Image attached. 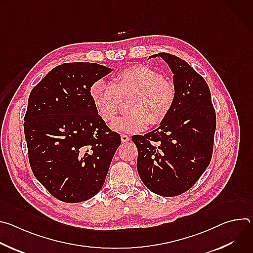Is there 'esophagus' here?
<instances>
[{"mask_svg":"<svg viewBox=\"0 0 253 253\" xmlns=\"http://www.w3.org/2000/svg\"><path fill=\"white\" fill-rule=\"evenodd\" d=\"M121 140L122 142H128L130 140V137L126 134H121Z\"/></svg>","mask_w":253,"mask_h":253,"instance_id":"1","label":"esophagus"}]
</instances>
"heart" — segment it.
<instances>
[{"instance_id": "obj_1", "label": "heart", "mask_w": 253, "mask_h": 253, "mask_svg": "<svg viewBox=\"0 0 253 253\" xmlns=\"http://www.w3.org/2000/svg\"><path fill=\"white\" fill-rule=\"evenodd\" d=\"M90 95L98 115L105 122L113 121L122 99L130 98L127 104L129 113L118 117L111 128L131 134L145 130L149 123L158 125L165 121L176 101L174 85L164 80L156 70L142 65L124 69L113 83L94 82Z\"/></svg>"}]
</instances>
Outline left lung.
I'll use <instances>...</instances> for the list:
<instances>
[{
	"label": "left lung",
	"mask_w": 253,
	"mask_h": 253,
	"mask_svg": "<svg viewBox=\"0 0 253 253\" xmlns=\"http://www.w3.org/2000/svg\"><path fill=\"white\" fill-rule=\"evenodd\" d=\"M173 73L176 101L160 126L132 136L138 150V174L150 191L172 197L190 189L208 167L213 151L216 115L210 90L184 60L158 53Z\"/></svg>",
	"instance_id": "8db88e82"
}]
</instances>
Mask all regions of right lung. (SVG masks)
Wrapping results in <instances>:
<instances>
[{"label":"right lung","mask_w":253,"mask_h":253,"mask_svg":"<svg viewBox=\"0 0 253 253\" xmlns=\"http://www.w3.org/2000/svg\"><path fill=\"white\" fill-rule=\"evenodd\" d=\"M111 71L96 63H65L30 93L24 118L30 165L38 181L61 201L77 203L95 196L121 144L90 95L92 84Z\"/></svg>","instance_id":"1"}]
</instances>
